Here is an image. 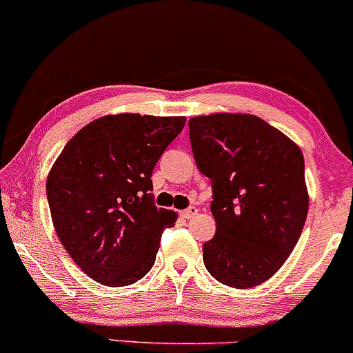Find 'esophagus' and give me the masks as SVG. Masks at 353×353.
I'll return each instance as SVG.
<instances>
[{
	"mask_svg": "<svg viewBox=\"0 0 353 353\" xmlns=\"http://www.w3.org/2000/svg\"><path fill=\"white\" fill-rule=\"evenodd\" d=\"M196 212H199V208H196V207H188V208H185L183 212H181V215H183L185 219H192L193 215H196Z\"/></svg>",
	"mask_w": 353,
	"mask_h": 353,
	"instance_id": "esophagus-1",
	"label": "esophagus"
}]
</instances>
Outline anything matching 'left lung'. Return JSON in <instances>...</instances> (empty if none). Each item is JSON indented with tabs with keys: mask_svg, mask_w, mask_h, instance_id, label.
<instances>
[{
	"mask_svg": "<svg viewBox=\"0 0 353 353\" xmlns=\"http://www.w3.org/2000/svg\"><path fill=\"white\" fill-rule=\"evenodd\" d=\"M188 130L214 193L217 230L203 244L207 271L239 290L268 281L294 249L308 214L301 150L252 114L196 116Z\"/></svg>",
	"mask_w": 353,
	"mask_h": 353,
	"instance_id": "left-lung-1",
	"label": "left lung"
}]
</instances>
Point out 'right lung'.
<instances>
[{"mask_svg":"<svg viewBox=\"0 0 353 353\" xmlns=\"http://www.w3.org/2000/svg\"><path fill=\"white\" fill-rule=\"evenodd\" d=\"M185 117L111 114L82 128L47 178V199L60 242L94 281L128 286L148 274L161 232L176 214L158 208L153 173Z\"/></svg>","mask_w":353,"mask_h":353,"instance_id":"right-lung-1","label":"right lung"}]
</instances>
